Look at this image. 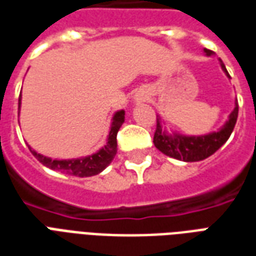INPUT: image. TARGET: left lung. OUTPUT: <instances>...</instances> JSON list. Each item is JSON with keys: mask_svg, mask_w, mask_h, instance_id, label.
<instances>
[{"mask_svg": "<svg viewBox=\"0 0 256 256\" xmlns=\"http://www.w3.org/2000/svg\"><path fill=\"white\" fill-rule=\"evenodd\" d=\"M207 56H212V50L204 49ZM220 67L224 72L230 78L229 72L226 71L225 64L220 58ZM237 115H238V102H234V110L229 115L228 122L218 130L212 133L204 134V136H182V134L172 133L168 134L163 128L160 118L156 119V130L154 136V144L162 154L174 158L177 160L182 162H198L207 159L208 156L215 154L222 145L225 144L228 138L230 137L232 132L236 124Z\"/></svg>", "mask_w": 256, "mask_h": 256, "instance_id": "obj_1", "label": "left lung"}]
</instances>
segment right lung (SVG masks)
I'll return each instance as SVG.
<instances>
[{
    "label": "right lung",
    "mask_w": 256,
    "mask_h": 256,
    "mask_svg": "<svg viewBox=\"0 0 256 256\" xmlns=\"http://www.w3.org/2000/svg\"><path fill=\"white\" fill-rule=\"evenodd\" d=\"M20 102H22V96H19V110ZM124 122V111L115 112V115L112 118L111 130L108 134V140L106 144L101 148L98 152H96L93 155L84 156V158H79V159H64V160H58V159H50L46 156L38 154L28 146L31 154L36 156L38 160L41 162L44 166L49 167L56 172H66L70 176H75V177H92V176H97L106 168L116 155V134L119 128Z\"/></svg>",
    "instance_id": "add662e5"
}]
</instances>
